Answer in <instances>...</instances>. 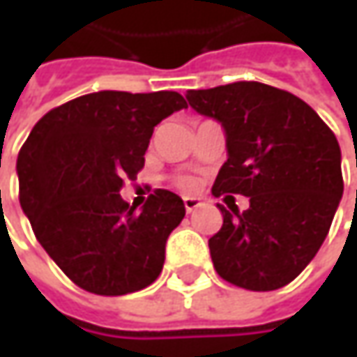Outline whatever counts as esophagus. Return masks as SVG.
<instances>
[{
  "label": "esophagus",
  "mask_w": 357,
  "mask_h": 357,
  "mask_svg": "<svg viewBox=\"0 0 357 357\" xmlns=\"http://www.w3.org/2000/svg\"><path fill=\"white\" fill-rule=\"evenodd\" d=\"M200 206V200L199 199H192V197H185V211L188 214H192L197 208Z\"/></svg>",
  "instance_id": "34e87169"
}]
</instances>
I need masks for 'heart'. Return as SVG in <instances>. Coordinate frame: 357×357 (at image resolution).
Segmentation results:
<instances>
[{"mask_svg": "<svg viewBox=\"0 0 357 357\" xmlns=\"http://www.w3.org/2000/svg\"><path fill=\"white\" fill-rule=\"evenodd\" d=\"M174 183H176L178 188H183L186 192H192V190H197V186H199V183H197L195 178H190V176H178Z\"/></svg>", "mask_w": 357, "mask_h": 357, "instance_id": "b5f03b06", "label": "heart"}]
</instances>
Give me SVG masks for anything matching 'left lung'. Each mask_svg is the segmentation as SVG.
Listing matches in <instances>:
<instances>
[{
  "label": "left lung",
  "instance_id": "1",
  "mask_svg": "<svg viewBox=\"0 0 357 357\" xmlns=\"http://www.w3.org/2000/svg\"><path fill=\"white\" fill-rule=\"evenodd\" d=\"M186 99L227 130L228 160L213 195L250 199L244 213L218 204L214 270L238 288L278 290L308 266L334 220L344 192L336 135L308 103L258 81L192 89Z\"/></svg>",
  "mask_w": 357,
  "mask_h": 357
}]
</instances>
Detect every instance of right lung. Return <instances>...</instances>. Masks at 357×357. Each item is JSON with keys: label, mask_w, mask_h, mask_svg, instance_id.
Here are the masks:
<instances>
[{"label": "right lung", "mask_w": 357, "mask_h": 357, "mask_svg": "<svg viewBox=\"0 0 357 357\" xmlns=\"http://www.w3.org/2000/svg\"><path fill=\"white\" fill-rule=\"evenodd\" d=\"M174 91H99L51 109L17 157L20 204L35 238L79 288L123 296L157 280L185 202L157 188L137 213L121 199L153 130L185 109Z\"/></svg>", "instance_id": "add662e5"}]
</instances>
